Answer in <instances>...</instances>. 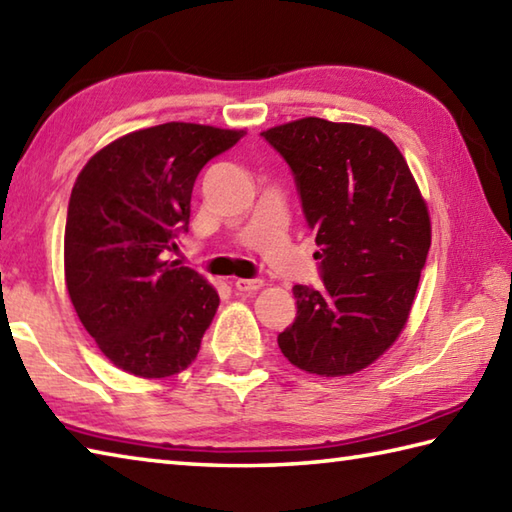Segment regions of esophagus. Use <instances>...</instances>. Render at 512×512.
<instances>
[{
  "mask_svg": "<svg viewBox=\"0 0 512 512\" xmlns=\"http://www.w3.org/2000/svg\"><path fill=\"white\" fill-rule=\"evenodd\" d=\"M234 287L238 292H256V289L263 287V281L260 278H236Z\"/></svg>",
  "mask_w": 512,
  "mask_h": 512,
  "instance_id": "34e87169",
  "label": "esophagus"
}]
</instances>
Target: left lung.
<instances>
[{"label": "left lung", "instance_id": "1", "mask_svg": "<svg viewBox=\"0 0 512 512\" xmlns=\"http://www.w3.org/2000/svg\"><path fill=\"white\" fill-rule=\"evenodd\" d=\"M260 136L292 169L321 260V287L292 289L296 318L278 347L310 374L359 372L408 321L430 249L426 202L397 144L372 127L303 118Z\"/></svg>", "mask_w": 512, "mask_h": 512}]
</instances>
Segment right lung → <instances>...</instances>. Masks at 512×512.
Returning a JSON list of instances; mask_svg holds the SVG:
<instances>
[{"mask_svg":"<svg viewBox=\"0 0 512 512\" xmlns=\"http://www.w3.org/2000/svg\"><path fill=\"white\" fill-rule=\"evenodd\" d=\"M245 131L167 122L95 153L77 176L64 229V274L77 316L106 359L144 379L196 359L218 292L167 260L189 231L202 167Z\"/></svg>","mask_w":512,"mask_h":512,"instance_id":"1","label":"right lung"}]
</instances>
